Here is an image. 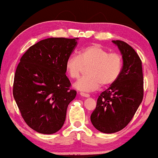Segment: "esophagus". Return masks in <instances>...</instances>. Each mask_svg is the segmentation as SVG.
I'll return each instance as SVG.
<instances>
[{"label":"esophagus","mask_w":158,"mask_h":158,"mask_svg":"<svg viewBox=\"0 0 158 158\" xmlns=\"http://www.w3.org/2000/svg\"><path fill=\"white\" fill-rule=\"evenodd\" d=\"M80 95L81 96V97H90V94L83 93V92H81Z\"/></svg>","instance_id":"34e87169"}]
</instances>
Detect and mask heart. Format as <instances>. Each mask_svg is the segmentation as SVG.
Here are the masks:
<instances>
[{
  "label": "heart",
  "instance_id": "1",
  "mask_svg": "<svg viewBox=\"0 0 158 158\" xmlns=\"http://www.w3.org/2000/svg\"><path fill=\"white\" fill-rule=\"evenodd\" d=\"M88 68V76L80 78L74 85L77 90L90 92L97 90L101 84L110 85L118 79L123 67L121 56L116 52H108L106 49L98 44L87 46L79 51V56L68 58L65 68L72 79L79 78L84 66Z\"/></svg>",
  "mask_w": 158,
  "mask_h": 158
}]
</instances>
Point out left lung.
<instances>
[{
	"label": "left lung",
	"instance_id": "8db88e82",
	"mask_svg": "<svg viewBox=\"0 0 158 158\" xmlns=\"http://www.w3.org/2000/svg\"><path fill=\"white\" fill-rule=\"evenodd\" d=\"M122 55L123 65L118 79L97 99L90 121L98 131L112 134L124 128L143 98L142 61L135 50L123 41H112Z\"/></svg>",
	"mask_w": 158,
	"mask_h": 158
}]
</instances>
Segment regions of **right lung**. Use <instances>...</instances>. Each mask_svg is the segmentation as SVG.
Here are the masks:
<instances>
[{"instance_id": "obj_1", "label": "right lung", "mask_w": 158, "mask_h": 158, "mask_svg": "<svg viewBox=\"0 0 158 158\" xmlns=\"http://www.w3.org/2000/svg\"><path fill=\"white\" fill-rule=\"evenodd\" d=\"M76 39L49 38L30 47L16 69L13 97L32 129L51 135L61 129L68 105L77 91L70 90L65 64L77 44Z\"/></svg>"}]
</instances>
